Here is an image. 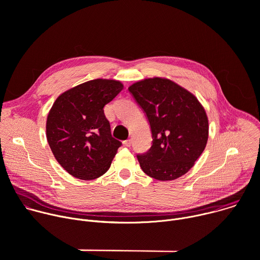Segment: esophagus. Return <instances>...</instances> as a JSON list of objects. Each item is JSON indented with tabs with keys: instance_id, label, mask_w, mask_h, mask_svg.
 <instances>
[{
	"instance_id": "1",
	"label": "esophagus",
	"mask_w": 260,
	"mask_h": 260,
	"mask_svg": "<svg viewBox=\"0 0 260 260\" xmlns=\"http://www.w3.org/2000/svg\"><path fill=\"white\" fill-rule=\"evenodd\" d=\"M123 144H124L125 147H131V146H132V140H131V139L125 140V141L123 142Z\"/></svg>"
}]
</instances>
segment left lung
I'll use <instances>...</instances> for the list:
<instances>
[{
	"mask_svg": "<svg viewBox=\"0 0 260 260\" xmlns=\"http://www.w3.org/2000/svg\"><path fill=\"white\" fill-rule=\"evenodd\" d=\"M144 110L152 133V146L138 155L145 174L159 181L186 174L205 150L209 120L198 98L176 82L146 78L128 87Z\"/></svg>",
	"mask_w": 260,
	"mask_h": 260,
	"instance_id": "left-lung-1",
	"label": "left lung"
}]
</instances>
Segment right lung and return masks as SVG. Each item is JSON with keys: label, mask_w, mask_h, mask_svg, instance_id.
Masks as SVG:
<instances>
[{"label": "right lung", "mask_w": 260, "mask_h": 260, "mask_svg": "<svg viewBox=\"0 0 260 260\" xmlns=\"http://www.w3.org/2000/svg\"><path fill=\"white\" fill-rule=\"evenodd\" d=\"M122 88L118 80H90L59 94L49 110V147L57 162L73 177L93 180L109 170L122 143L111 135L104 107Z\"/></svg>", "instance_id": "add662e5"}]
</instances>
